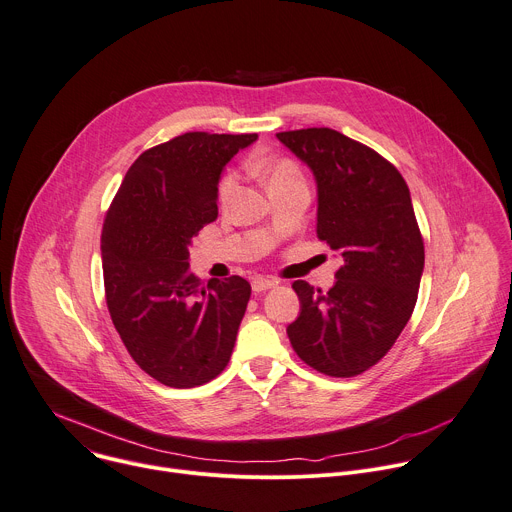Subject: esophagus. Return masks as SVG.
<instances>
[{"instance_id":"esophagus-1","label":"esophagus","mask_w":512,"mask_h":512,"mask_svg":"<svg viewBox=\"0 0 512 512\" xmlns=\"http://www.w3.org/2000/svg\"><path fill=\"white\" fill-rule=\"evenodd\" d=\"M276 285H278V280L258 276V278L252 280V291H254V293H264V291H268V289H274Z\"/></svg>"}]
</instances>
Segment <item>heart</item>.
Listing matches in <instances>:
<instances>
[{
  "label": "heart",
  "mask_w": 512,
  "mask_h": 512,
  "mask_svg": "<svg viewBox=\"0 0 512 512\" xmlns=\"http://www.w3.org/2000/svg\"><path fill=\"white\" fill-rule=\"evenodd\" d=\"M262 173L268 179V187H278V185H287L295 181H303L301 168L291 160V158H274L268 164L262 166ZM240 187V177L234 170L225 173L217 185V199L219 203H230L234 195L238 193Z\"/></svg>",
  "instance_id": "b5f03b06"
}]
</instances>
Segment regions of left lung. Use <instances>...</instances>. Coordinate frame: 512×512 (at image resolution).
I'll use <instances>...</instances> for the list:
<instances>
[{"label":"left lung","instance_id":"obj_1","mask_svg":"<svg viewBox=\"0 0 512 512\" xmlns=\"http://www.w3.org/2000/svg\"><path fill=\"white\" fill-rule=\"evenodd\" d=\"M276 138L313 170L317 238L344 258L327 293L293 282L291 346L321 374L358 376L386 356L417 303L425 246L409 187L394 164L331 128Z\"/></svg>","mask_w":512,"mask_h":512}]
</instances>
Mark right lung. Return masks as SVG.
I'll list each match as a JSON object with an SVG mask.
<instances>
[{
  "label": "right lung",
  "mask_w": 512,
  "mask_h": 512,
  "mask_svg": "<svg viewBox=\"0 0 512 512\" xmlns=\"http://www.w3.org/2000/svg\"><path fill=\"white\" fill-rule=\"evenodd\" d=\"M258 134L187 132L142 152L101 232L105 301L134 362L154 380L193 388L230 362L250 301L242 276L189 270V246L217 217L223 166Z\"/></svg>",
  "instance_id": "obj_1"
}]
</instances>
